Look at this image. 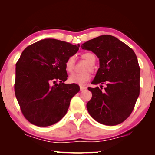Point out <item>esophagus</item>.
<instances>
[{"label":"esophagus","mask_w":155,"mask_h":155,"mask_svg":"<svg viewBox=\"0 0 155 155\" xmlns=\"http://www.w3.org/2000/svg\"><path fill=\"white\" fill-rule=\"evenodd\" d=\"M80 91H83V90H86L87 87L80 85Z\"/></svg>","instance_id":"1"}]
</instances>
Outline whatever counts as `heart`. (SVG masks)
Listing matches in <instances>:
<instances>
[{"instance_id":"b5f03b06","label":"heart","mask_w":155,"mask_h":155,"mask_svg":"<svg viewBox=\"0 0 155 155\" xmlns=\"http://www.w3.org/2000/svg\"><path fill=\"white\" fill-rule=\"evenodd\" d=\"M87 63L89 64V70L92 71V66L96 61V57L92 53H85L82 55ZM74 63H75V56H71L68 58L65 63V68L68 73H71L74 68ZM90 79V75L89 73H73L70 75L68 78L69 82L71 83H75L78 84H85Z\"/></svg>"}]
</instances>
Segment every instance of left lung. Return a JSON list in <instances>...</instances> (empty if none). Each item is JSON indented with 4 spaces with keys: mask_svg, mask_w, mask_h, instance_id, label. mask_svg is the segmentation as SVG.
Listing matches in <instances>:
<instances>
[{
    "mask_svg": "<svg viewBox=\"0 0 155 155\" xmlns=\"http://www.w3.org/2000/svg\"><path fill=\"white\" fill-rule=\"evenodd\" d=\"M81 47L92 51L99 59V68L92 84L107 85L103 92L98 87H88L92 94L87 104L89 114L107 126L124 122L132 113L140 94V69L135 52L111 35L89 40Z\"/></svg>",
    "mask_w": 155,
    "mask_h": 155,
    "instance_id": "8db88e82",
    "label": "left lung"
}]
</instances>
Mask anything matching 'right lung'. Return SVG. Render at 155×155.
Returning <instances> with one entry per match:
<instances>
[{"label":"right lung","instance_id":"add662e5","mask_svg":"<svg viewBox=\"0 0 155 155\" xmlns=\"http://www.w3.org/2000/svg\"><path fill=\"white\" fill-rule=\"evenodd\" d=\"M80 44L45 39L27 46L16 63L15 93L25 118L46 127L62 119L71 100L80 91L77 84H65V63Z\"/></svg>","mask_w":155,"mask_h":155}]
</instances>
